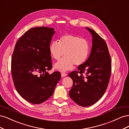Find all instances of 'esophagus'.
<instances>
[{"mask_svg":"<svg viewBox=\"0 0 129 129\" xmlns=\"http://www.w3.org/2000/svg\"><path fill=\"white\" fill-rule=\"evenodd\" d=\"M67 75V74H66V73H63V72L61 73V76H62V77H64V76H66Z\"/></svg>","mask_w":129,"mask_h":129,"instance_id":"34e87169","label":"esophagus"}]
</instances>
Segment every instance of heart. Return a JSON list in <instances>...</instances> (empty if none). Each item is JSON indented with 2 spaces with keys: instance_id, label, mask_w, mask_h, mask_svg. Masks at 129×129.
<instances>
[{
  "instance_id": "1",
  "label": "heart",
  "mask_w": 129,
  "mask_h": 129,
  "mask_svg": "<svg viewBox=\"0 0 129 129\" xmlns=\"http://www.w3.org/2000/svg\"><path fill=\"white\" fill-rule=\"evenodd\" d=\"M49 52L52 57L58 60L64 54L66 57L55 64L58 71L65 72L71 69L74 65L80 66L87 61L90 46L84 38L72 34L61 37L58 42L54 41L49 46Z\"/></svg>"
}]
</instances>
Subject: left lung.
I'll return each mask as SVG.
<instances>
[{
  "instance_id": "obj_1",
  "label": "left lung",
  "mask_w": 129,
  "mask_h": 129,
  "mask_svg": "<svg viewBox=\"0 0 129 129\" xmlns=\"http://www.w3.org/2000/svg\"><path fill=\"white\" fill-rule=\"evenodd\" d=\"M92 37L91 53L88 60L71 72L73 84L71 98L78 105L89 107L95 104L106 91L111 72V60L106 42L94 30L86 27Z\"/></svg>"
}]
</instances>
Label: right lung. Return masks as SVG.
<instances>
[{"mask_svg":"<svg viewBox=\"0 0 129 129\" xmlns=\"http://www.w3.org/2000/svg\"><path fill=\"white\" fill-rule=\"evenodd\" d=\"M54 33L53 28L48 27L32 28L15 46L11 60L13 81L20 95L31 103L47 100L61 79L60 72L47 73L52 68L49 48Z\"/></svg>","mask_w":129,"mask_h":129,"instance_id":"obj_1","label":"right lung"}]
</instances>
